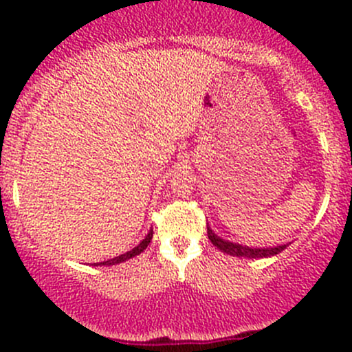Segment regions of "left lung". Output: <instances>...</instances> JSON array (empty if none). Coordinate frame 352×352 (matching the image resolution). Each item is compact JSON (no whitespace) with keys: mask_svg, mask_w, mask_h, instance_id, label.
I'll return each mask as SVG.
<instances>
[{"mask_svg":"<svg viewBox=\"0 0 352 352\" xmlns=\"http://www.w3.org/2000/svg\"><path fill=\"white\" fill-rule=\"evenodd\" d=\"M208 239L211 240V243L214 247H218L219 250L225 252V254L233 255V257H248V258H258V257H271V255L279 254L287 247L286 245H279V247H267V248H252L247 247V245H240V243H233L228 242V240H223L212 232L211 228L208 226Z\"/></svg>","mask_w":352,"mask_h":352,"instance_id":"obj_1","label":"left lung"}]
</instances>
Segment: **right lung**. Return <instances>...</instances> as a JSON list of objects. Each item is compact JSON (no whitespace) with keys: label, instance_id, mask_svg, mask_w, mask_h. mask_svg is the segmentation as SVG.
<instances>
[{"label":"right lung","instance_id":"1","mask_svg":"<svg viewBox=\"0 0 352 352\" xmlns=\"http://www.w3.org/2000/svg\"><path fill=\"white\" fill-rule=\"evenodd\" d=\"M151 239H153V228H151L150 232H148V235L144 236V240H141V243L138 245V247H134L133 250L126 252V254L119 255V257L109 258V261H104V262H98V264H95V265H116V264H120V262H126V261H129V258H133V257H136V255H140L141 252H143L144 248H146L148 245H150Z\"/></svg>","mask_w":352,"mask_h":352}]
</instances>
